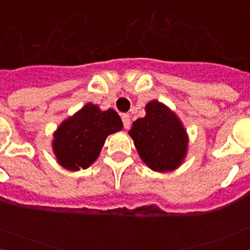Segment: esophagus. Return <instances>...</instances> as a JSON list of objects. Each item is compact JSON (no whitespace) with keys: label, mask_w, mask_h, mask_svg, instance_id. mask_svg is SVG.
<instances>
[{"label":"esophagus","mask_w":250,"mask_h":250,"mask_svg":"<svg viewBox=\"0 0 250 250\" xmlns=\"http://www.w3.org/2000/svg\"><path fill=\"white\" fill-rule=\"evenodd\" d=\"M121 119H123V124H124V127L125 129H129L130 127V124H131V120H130V116L127 114H123V116H121Z\"/></svg>","instance_id":"esophagus-1"}]
</instances>
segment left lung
I'll list each match as a JSON object with an SVG mask.
<instances>
[{
	"label": "left lung",
	"mask_w": 250,
	"mask_h": 250,
	"mask_svg": "<svg viewBox=\"0 0 250 250\" xmlns=\"http://www.w3.org/2000/svg\"><path fill=\"white\" fill-rule=\"evenodd\" d=\"M129 135L141 160L154 171H173L187 158V129L178 115L158 100L145 105V116L132 123Z\"/></svg>",
	"instance_id": "left-lung-1"
}]
</instances>
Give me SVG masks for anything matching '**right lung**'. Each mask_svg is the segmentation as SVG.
Wrapping results in <instances>:
<instances>
[{
	"instance_id": "add662e5",
	"label": "right lung",
	"mask_w": 250,
	"mask_h": 250,
	"mask_svg": "<svg viewBox=\"0 0 250 250\" xmlns=\"http://www.w3.org/2000/svg\"><path fill=\"white\" fill-rule=\"evenodd\" d=\"M120 130L123 121L118 112L112 109L103 111L98 105L89 103L55 130L52 151L65 169H87L100 155L106 138Z\"/></svg>"
}]
</instances>
